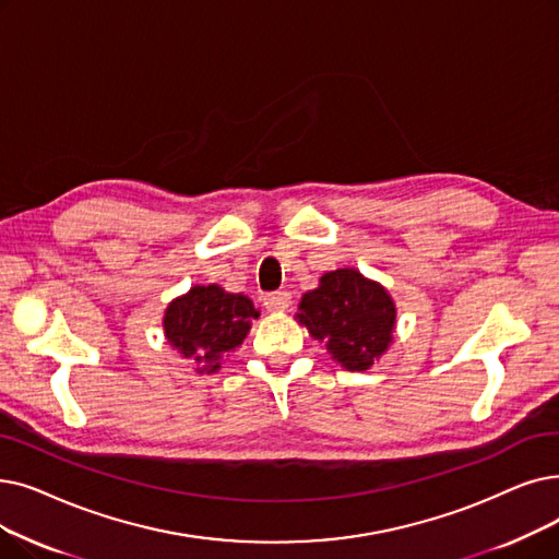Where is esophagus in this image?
Returning <instances> with one entry per match:
<instances>
[{"instance_id": "1", "label": "esophagus", "mask_w": 559, "mask_h": 559, "mask_svg": "<svg viewBox=\"0 0 559 559\" xmlns=\"http://www.w3.org/2000/svg\"><path fill=\"white\" fill-rule=\"evenodd\" d=\"M289 304H293V295L289 293H272L264 297V308L270 312H285Z\"/></svg>"}]
</instances>
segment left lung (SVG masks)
I'll return each instance as SVG.
<instances>
[{"label":"left lung","instance_id":"8db88e82","mask_svg":"<svg viewBox=\"0 0 559 559\" xmlns=\"http://www.w3.org/2000/svg\"><path fill=\"white\" fill-rule=\"evenodd\" d=\"M297 322L349 372H366L395 340L397 306L388 289L354 266L326 272L299 301Z\"/></svg>","mask_w":559,"mask_h":559}]
</instances>
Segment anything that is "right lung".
<instances>
[{
  "label": "right lung",
  "mask_w": 559,
  "mask_h": 559,
  "mask_svg": "<svg viewBox=\"0 0 559 559\" xmlns=\"http://www.w3.org/2000/svg\"><path fill=\"white\" fill-rule=\"evenodd\" d=\"M258 318L260 310L247 295L210 283L193 285L168 304L162 326L168 345L191 360L193 370L212 374L222 368L224 356L245 343Z\"/></svg>",
  "instance_id": "right-lung-1"
}]
</instances>
